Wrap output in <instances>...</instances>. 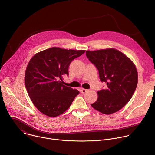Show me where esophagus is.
<instances>
[{"instance_id":"1","label":"esophagus","mask_w":155,"mask_h":155,"mask_svg":"<svg viewBox=\"0 0 155 155\" xmlns=\"http://www.w3.org/2000/svg\"><path fill=\"white\" fill-rule=\"evenodd\" d=\"M87 91V90H86V89H84V88H81V92L83 94L86 93Z\"/></svg>"}]
</instances>
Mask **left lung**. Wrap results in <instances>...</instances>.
<instances>
[{"label": "left lung", "instance_id": "1", "mask_svg": "<svg viewBox=\"0 0 155 155\" xmlns=\"http://www.w3.org/2000/svg\"><path fill=\"white\" fill-rule=\"evenodd\" d=\"M86 55L97 69L101 81L107 83L105 90L97 92L98 98L91 106L106 115L119 111L136 89L138 74L135 65L114 48L86 51Z\"/></svg>", "mask_w": 155, "mask_h": 155}]
</instances>
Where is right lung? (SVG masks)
I'll use <instances>...</instances> for the list:
<instances>
[{"label":"right lung","instance_id":"obj_1","mask_svg":"<svg viewBox=\"0 0 155 155\" xmlns=\"http://www.w3.org/2000/svg\"><path fill=\"white\" fill-rule=\"evenodd\" d=\"M84 50L53 47L35 54L26 68L25 83L29 96L40 112L50 117L66 111L79 94L64 85L62 77L69 75V66Z\"/></svg>","mask_w":155,"mask_h":155}]
</instances>
